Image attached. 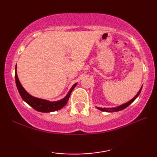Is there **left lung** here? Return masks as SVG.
<instances>
[{"label": "left lung", "mask_w": 157, "mask_h": 157, "mask_svg": "<svg viewBox=\"0 0 157 157\" xmlns=\"http://www.w3.org/2000/svg\"><path fill=\"white\" fill-rule=\"evenodd\" d=\"M141 89H142V87L141 88L140 90H139L138 94H136V96H134V98H132V100H130L129 101H128L127 103H126V104H124L121 105V106H118V107H115V108H98V107H97L98 109H99V110L101 111H106V112H114V111H121V110H123V109H126V107L129 106V105L132 104V103L136 99V98L138 97L139 94L141 93Z\"/></svg>", "instance_id": "obj_1"}]
</instances>
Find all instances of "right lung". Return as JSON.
I'll list each match as a JSON object with an SVG mask.
<instances>
[{"mask_svg": "<svg viewBox=\"0 0 157 157\" xmlns=\"http://www.w3.org/2000/svg\"><path fill=\"white\" fill-rule=\"evenodd\" d=\"M15 78H16V83L17 89L18 90L19 94L21 96V98H23V101L27 103L28 104L30 105L31 107L35 109V110L40 111V112H52V111H58L59 109L65 106L67 104L68 98L70 97L71 94L73 91V89L76 86L77 83L73 85V86L71 88L70 91H68L67 95L66 96L65 98H63V99L58 101H49L41 99V98H36L32 96L31 95L28 93V92L24 89V88L22 86V85L21 84L20 81L18 80V76H17V72H16V69H15Z\"/></svg>", "mask_w": 157, "mask_h": 157, "instance_id": "add662e5", "label": "right lung"}]
</instances>
